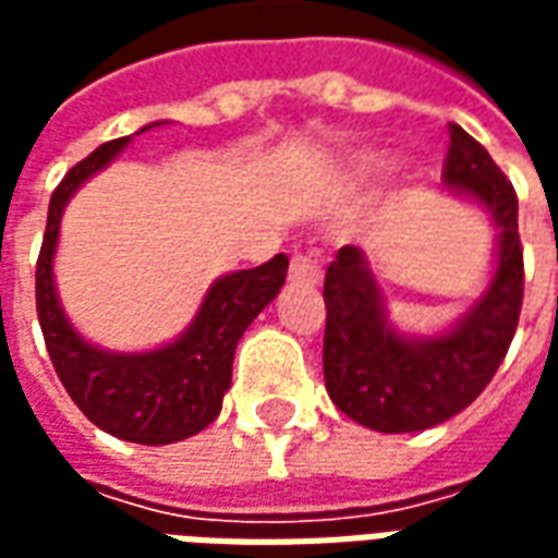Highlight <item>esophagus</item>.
<instances>
[{
	"mask_svg": "<svg viewBox=\"0 0 558 558\" xmlns=\"http://www.w3.org/2000/svg\"><path fill=\"white\" fill-rule=\"evenodd\" d=\"M323 278V271H319V263H316L314 256L307 254H295L290 263V280L295 283H319Z\"/></svg>",
	"mask_w": 558,
	"mask_h": 558,
	"instance_id": "34e87169",
	"label": "esophagus"
}]
</instances>
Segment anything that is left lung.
<instances>
[{"label": "left lung", "mask_w": 558, "mask_h": 558, "mask_svg": "<svg viewBox=\"0 0 558 558\" xmlns=\"http://www.w3.org/2000/svg\"><path fill=\"white\" fill-rule=\"evenodd\" d=\"M448 134L442 182L487 208L499 230L490 287L463 319L436 338H403L388 323L383 292L359 247H340L326 271L328 398L379 433L427 430L466 410L499 371L523 307L514 187L478 140L460 125H448Z\"/></svg>", "instance_id": "1"}]
</instances>
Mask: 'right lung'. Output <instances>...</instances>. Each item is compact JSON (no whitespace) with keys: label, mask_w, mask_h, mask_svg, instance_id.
Instances as JSON below:
<instances>
[{"label":"right lung","mask_w":558,"mask_h":558,"mask_svg":"<svg viewBox=\"0 0 558 558\" xmlns=\"http://www.w3.org/2000/svg\"><path fill=\"white\" fill-rule=\"evenodd\" d=\"M125 146L128 137L98 146L89 158L68 170L50 196L47 230L35 268V304L50 362L80 412L125 442L170 445L194 436L220 415V403L232 379L235 347L244 328L280 292L290 259L278 254L263 266L215 280L187 331L160 350L107 352L92 347L74 331L59 304L53 254L68 199Z\"/></svg>","instance_id":"add662e5"}]
</instances>
